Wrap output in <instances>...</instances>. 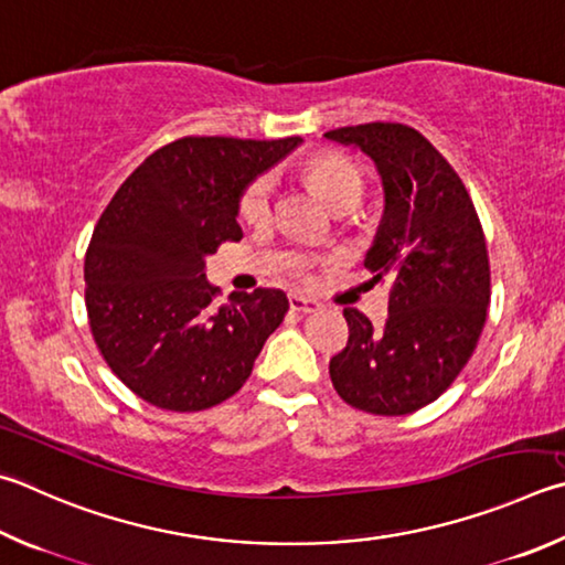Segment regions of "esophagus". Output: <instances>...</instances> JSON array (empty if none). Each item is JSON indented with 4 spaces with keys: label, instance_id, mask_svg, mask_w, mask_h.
I'll list each match as a JSON object with an SVG mask.
<instances>
[{
    "label": "esophagus",
    "instance_id": "obj_1",
    "mask_svg": "<svg viewBox=\"0 0 565 565\" xmlns=\"http://www.w3.org/2000/svg\"><path fill=\"white\" fill-rule=\"evenodd\" d=\"M289 306H291L294 311H299V313L321 311V303H318L316 299H309V296H303V294H291L289 296Z\"/></svg>",
    "mask_w": 565,
    "mask_h": 565
}]
</instances>
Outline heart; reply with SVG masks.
<instances>
[{"label":"heart","mask_w":565,"mask_h":565,"mask_svg":"<svg viewBox=\"0 0 565 565\" xmlns=\"http://www.w3.org/2000/svg\"><path fill=\"white\" fill-rule=\"evenodd\" d=\"M309 178L323 198L338 210L345 202H358L363 194V175L353 160L335 152H326L309 162ZM274 212V180L256 178L239 200V217L249 224H262Z\"/></svg>","instance_id":"obj_1"}]
</instances>
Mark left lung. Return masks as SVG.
<instances>
[{"label": "left lung", "instance_id": "left-lung-1", "mask_svg": "<svg viewBox=\"0 0 565 565\" xmlns=\"http://www.w3.org/2000/svg\"><path fill=\"white\" fill-rule=\"evenodd\" d=\"M375 162L385 212L365 269L390 281L385 326L343 309L348 343L331 381L348 405L409 415L445 393L475 353L487 321L489 254L465 182L439 150L403 122L326 132Z\"/></svg>", "mask_w": 565, "mask_h": 565}]
</instances>
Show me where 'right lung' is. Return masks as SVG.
<instances>
[{
	"instance_id": "1",
	"label": "right lung",
	"mask_w": 565,
	"mask_h": 565,
	"mask_svg": "<svg viewBox=\"0 0 565 565\" xmlns=\"http://www.w3.org/2000/svg\"><path fill=\"white\" fill-rule=\"evenodd\" d=\"M299 142L180 138L142 160L100 214L84 264L90 333L146 403L172 413L220 405L284 321L281 289L234 291L220 306L204 259L242 239V192Z\"/></svg>"
}]
</instances>
